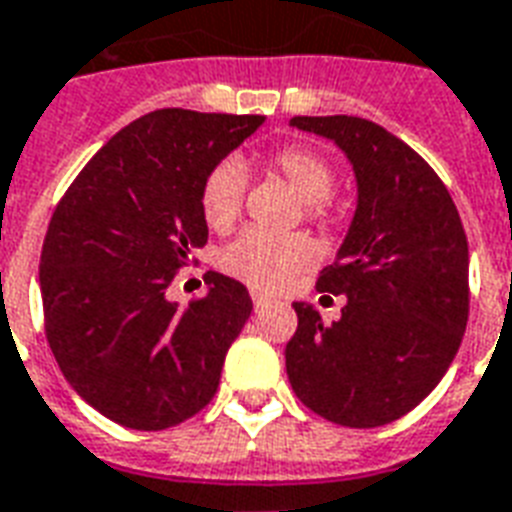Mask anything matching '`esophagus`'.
<instances>
[{"instance_id":"34e87169","label":"esophagus","mask_w":512,"mask_h":512,"mask_svg":"<svg viewBox=\"0 0 512 512\" xmlns=\"http://www.w3.org/2000/svg\"><path fill=\"white\" fill-rule=\"evenodd\" d=\"M271 304V298H268L266 293H257V290H252V306L255 309H263V306Z\"/></svg>"}]
</instances>
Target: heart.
I'll list each match as a JSON object with an SVG mask.
<instances>
[{"label": "heart", "mask_w": 512, "mask_h": 512, "mask_svg": "<svg viewBox=\"0 0 512 512\" xmlns=\"http://www.w3.org/2000/svg\"><path fill=\"white\" fill-rule=\"evenodd\" d=\"M274 170L290 187L298 192V198L309 203V214L320 217L325 211V200L333 192L331 165L301 146H287L276 151L271 160ZM246 170L241 162L225 160L208 173L200 187V214L211 230H227L244 208ZM312 244L301 236H271L263 230L249 227L241 236L233 238L222 249L219 263L227 274L260 287V290H279L285 287L295 274H301L312 263Z\"/></svg>", "instance_id": "heart-1"}]
</instances>
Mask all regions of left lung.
<instances>
[{"label":"left lung","mask_w":512,"mask_h":512,"mask_svg":"<svg viewBox=\"0 0 512 512\" xmlns=\"http://www.w3.org/2000/svg\"><path fill=\"white\" fill-rule=\"evenodd\" d=\"M331 140L355 173V214L317 287L344 295L323 323L295 301L287 377L317 415L350 429L399 420L445 377L467 328L469 249L453 198L418 154L358 116H295Z\"/></svg>","instance_id":"8db88e82"}]
</instances>
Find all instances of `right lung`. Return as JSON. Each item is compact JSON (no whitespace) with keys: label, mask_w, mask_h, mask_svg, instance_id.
<instances>
[{"label":"right lung","mask_w":512,"mask_h":512,"mask_svg":"<svg viewBox=\"0 0 512 512\" xmlns=\"http://www.w3.org/2000/svg\"><path fill=\"white\" fill-rule=\"evenodd\" d=\"M266 116L146 113L102 146L56 206L43 257L45 333L75 393L127 429L162 431L214 399L252 314L241 282L170 301L173 274L208 241L200 187Z\"/></svg>","instance_id":"right-lung-1"}]
</instances>
